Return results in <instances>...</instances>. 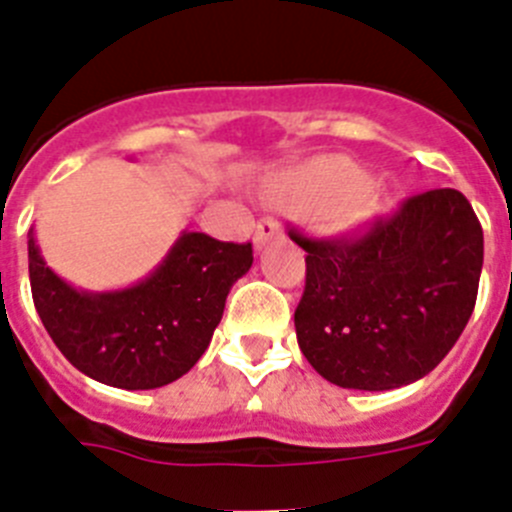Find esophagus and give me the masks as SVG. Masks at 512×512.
I'll list each match as a JSON object with an SVG mask.
<instances>
[{
	"label": "esophagus",
	"instance_id": "34e87169",
	"mask_svg": "<svg viewBox=\"0 0 512 512\" xmlns=\"http://www.w3.org/2000/svg\"><path fill=\"white\" fill-rule=\"evenodd\" d=\"M277 235H279V225L274 223V220H261L256 233H253V246H256V251H261V248H264L269 241H274Z\"/></svg>",
	"mask_w": 512,
	"mask_h": 512
}]
</instances>
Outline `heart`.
Segmentation results:
<instances>
[{"label":"heart","mask_w":512,"mask_h":512,"mask_svg":"<svg viewBox=\"0 0 512 512\" xmlns=\"http://www.w3.org/2000/svg\"><path fill=\"white\" fill-rule=\"evenodd\" d=\"M369 184H372V179H369V174L359 164L348 161V158L333 156L318 158L312 164L289 171L277 189L279 194L305 207L330 210V207H338L364 194ZM377 210V202H364V205L356 207L354 217H369Z\"/></svg>","instance_id":"1"}]
</instances>
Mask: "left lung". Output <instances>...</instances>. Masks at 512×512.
I'll use <instances>...</instances> for the list:
<instances>
[{"label": "left lung", "mask_w": 512, "mask_h": 512, "mask_svg": "<svg viewBox=\"0 0 512 512\" xmlns=\"http://www.w3.org/2000/svg\"><path fill=\"white\" fill-rule=\"evenodd\" d=\"M297 343L312 369L343 390L382 392L433 372L477 302L482 225L456 189L402 202L356 241H312Z\"/></svg>", "instance_id": "8db88e82"}]
</instances>
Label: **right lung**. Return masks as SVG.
I'll return each mask as SVG.
<instances>
[{"label":"right lung","instance_id":"right-lung-1","mask_svg":"<svg viewBox=\"0 0 512 512\" xmlns=\"http://www.w3.org/2000/svg\"><path fill=\"white\" fill-rule=\"evenodd\" d=\"M33 302L48 336L81 374L120 390H156L187 374L251 269V243L184 230L156 269L130 287L89 292L61 279L27 233Z\"/></svg>","mask_w":512,"mask_h":512}]
</instances>
